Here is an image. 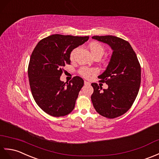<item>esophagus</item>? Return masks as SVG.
Here are the masks:
<instances>
[{
  "label": "esophagus",
  "mask_w": 159,
  "mask_h": 159,
  "mask_svg": "<svg viewBox=\"0 0 159 159\" xmlns=\"http://www.w3.org/2000/svg\"><path fill=\"white\" fill-rule=\"evenodd\" d=\"M84 84H85V85H90V83H89V82H87V81H84Z\"/></svg>",
  "instance_id": "obj_1"
}]
</instances>
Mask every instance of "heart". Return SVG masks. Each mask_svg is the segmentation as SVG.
I'll list each match as a JSON object with an SVG mask.
<instances>
[{
	"label": "heart",
	"mask_w": 159,
	"mask_h": 159,
	"mask_svg": "<svg viewBox=\"0 0 159 159\" xmlns=\"http://www.w3.org/2000/svg\"><path fill=\"white\" fill-rule=\"evenodd\" d=\"M89 48L90 51L92 56L95 58H101L102 56L104 54L105 52V49L102 44L98 42H92L89 45ZM77 49H74L70 53V60H73L74 56H75V52ZM79 73L81 75L89 78L90 76L96 75L98 73V70L95 68H89V67H82L80 70Z\"/></svg>",
	"instance_id": "heart-1"
}]
</instances>
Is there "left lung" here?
<instances>
[{"mask_svg": "<svg viewBox=\"0 0 159 159\" xmlns=\"http://www.w3.org/2000/svg\"><path fill=\"white\" fill-rule=\"evenodd\" d=\"M94 39L108 44L112 56L105 72L98 76L99 82L107 84L102 90L91 84L94 92L91 100L97 112L107 118L119 117L131 107L141 84V66L135 52L128 41L111 35L94 36Z\"/></svg>", "mask_w": 159, "mask_h": 159, "instance_id": "8db88e82", "label": "left lung"}]
</instances>
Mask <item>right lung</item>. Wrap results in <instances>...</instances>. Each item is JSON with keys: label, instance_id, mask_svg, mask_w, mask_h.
Listing matches in <instances>:
<instances>
[{"label": "right lung", "instance_id": "obj_1", "mask_svg": "<svg viewBox=\"0 0 159 159\" xmlns=\"http://www.w3.org/2000/svg\"><path fill=\"white\" fill-rule=\"evenodd\" d=\"M89 37L53 34L41 39L30 58L28 75L36 103L48 114L60 117L75 107L84 80L75 76L69 83L60 80L64 66L70 64V53Z\"/></svg>", "mask_w": 159, "mask_h": 159}]
</instances>
